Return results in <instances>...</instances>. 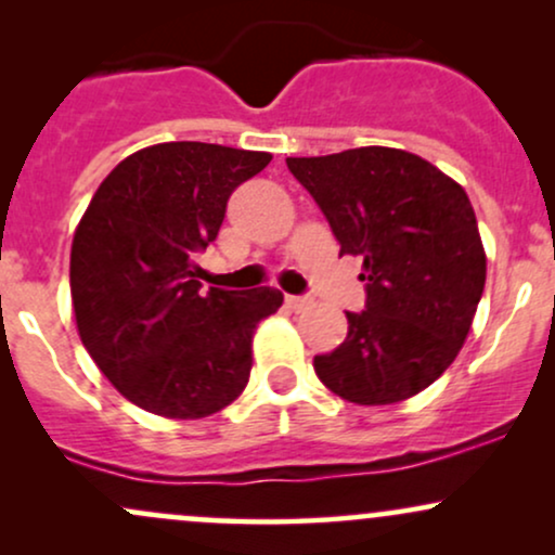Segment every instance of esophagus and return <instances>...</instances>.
Here are the masks:
<instances>
[{
	"instance_id": "obj_1",
	"label": "esophagus",
	"mask_w": 555,
	"mask_h": 555,
	"mask_svg": "<svg viewBox=\"0 0 555 555\" xmlns=\"http://www.w3.org/2000/svg\"><path fill=\"white\" fill-rule=\"evenodd\" d=\"M310 305H313V299H310V297H302V295H286V308L295 310V313H302V310H308Z\"/></svg>"
}]
</instances>
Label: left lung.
Instances as JSON below:
<instances>
[{"label":"left lung","mask_w":555,"mask_h":555,"mask_svg":"<svg viewBox=\"0 0 555 555\" xmlns=\"http://www.w3.org/2000/svg\"><path fill=\"white\" fill-rule=\"evenodd\" d=\"M341 256H362L365 310L347 313L321 384L354 404H393L428 388L460 354L486 286L473 203L441 169L384 145L286 158Z\"/></svg>","instance_id":"obj_1"}]
</instances>
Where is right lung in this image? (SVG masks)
<instances>
[{"instance_id": "obj_1", "label": "right lung", "mask_w": 555, "mask_h": 555, "mask_svg": "<svg viewBox=\"0 0 555 555\" xmlns=\"http://www.w3.org/2000/svg\"><path fill=\"white\" fill-rule=\"evenodd\" d=\"M269 162L263 151L158 143L95 190L69 256L75 321L99 371L140 410L208 417L247 386L253 331L284 295L203 292L193 258L219 234L229 195Z\"/></svg>"}]
</instances>
